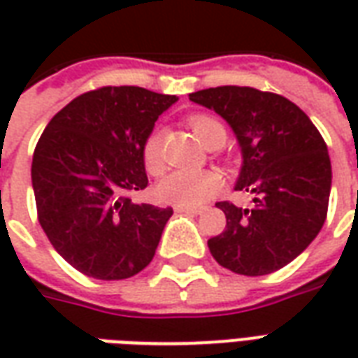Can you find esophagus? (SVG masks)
Here are the masks:
<instances>
[{"instance_id":"34e87169","label":"esophagus","mask_w":358,"mask_h":358,"mask_svg":"<svg viewBox=\"0 0 358 358\" xmlns=\"http://www.w3.org/2000/svg\"><path fill=\"white\" fill-rule=\"evenodd\" d=\"M174 210L176 213H186V215H195V217L203 213V209H189V207H174Z\"/></svg>"}]
</instances>
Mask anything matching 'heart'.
Returning a JSON list of instances; mask_svg holds the SVG:
<instances>
[{
	"mask_svg": "<svg viewBox=\"0 0 358 358\" xmlns=\"http://www.w3.org/2000/svg\"><path fill=\"white\" fill-rule=\"evenodd\" d=\"M189 126L194 128L197 140L203 145L210 148L215 141L226 140L224 126L217 118L207 115H194L189 118ZM143 163L149 172H161L163 169V151H161V132L153 130L143 143ZM220 180L210 171H174L166 174L157 184V195L164 203L176 207H189L197 209L217 194Z\"/></svg>",
	"mask_w": 358,
	"mask_h": 358,
	"instance_id": "1",
	"label": "heart"
}]
</instances>
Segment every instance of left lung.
<instances>
[{
	"label": "left lung",
	"mask_w": 358,
	"mask_h": 358,
	"mask_svg": "<svg viewBox=\"0 0 358 358\" xmlns=\"http://www.w3.org/2000/svg\"><path fill=\"white\" fill-rule=\"evenodd\" d=\"M232 128L241 149L236 189L253 195L249 209L217 203L224 232L207 241L210 255L243 276L276 272L315 240L328 213L331 164L322 136L282 95L218 86L189 94Z\"/></svg>",
	"instance_id": "obj_1"
}]
</instances>
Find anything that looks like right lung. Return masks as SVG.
<instances>
[{
  "mask_svg": "<svg viewBox=\"0 0 358 358\" xmlns=\"http://www.w3.org/2000/svg\"><path fill=\"white\" fill-rule=\"evenodd\" d=\"M176 95L107 86L78 95L45 126L32 157L38 220L66 263L124 280L151 263L172 209L134 203L148 186L143 143Z\"/></svg>",
  "mask_w": 358,
  "mask_h": 358,
  "instance_id": "obj_1",
  "label": "right lung"
}]
</instances>
